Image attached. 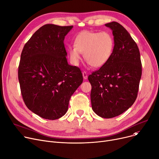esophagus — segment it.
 Listing matches in <instances>:
<instances>
[{
	"label": "esophagus",
	"instance_id": "1",
	"mask_svg": "<svg viewBox=\"0 0 159 159\" xmlns=\"http://www.w3.org/2000/svg\"><path fill=\"white\" fill-rule=\"evenodd\" d=\"M82 76H83V78H84V80L87 79H88V74L86 71H84L82 73Z\"/></svg>",
	"mask_w": 159,
	"mask_h": 159
}]
</instances>
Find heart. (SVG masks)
I'll return each instance as SVG.
<instances>
[{"instance_id": "b5f03b06", "label": "heart", "mask_w": 159, "mask_h": 159, "mask_svg": "<svg viewBox=\"0 0 159 159\" xmlns=\"http://www.w3.org/2000/svg\"><path fill=\"white\" fill-rule=\"evenodd\" d=\"M114 47V39L110 33L84 30L75 37L74 47L70 48L69 53L72 62L77 64L80 58V53H84L86 61L97 68L110 61Z\"/></svg>"}]
</instances>
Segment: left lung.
<instances>
[{
    "instance_id": "1",
    "label": "left lung",
    "mask_w": 159,
    "mask_h": 159,
    "mask_svg": "<svg viewBox=\"0 0 159 159\" xmlns=\"http://www.w3.org/2000/svg\"><path fill=\"white\" fill-rule=\"evenodd\" d=\"M112 30L113 55L104 66L89 75L92 110L110 119L128 110L137 97L142 75L139 48L128 31L116 22L106 24Z\"/></svg>"
}]
</instances>
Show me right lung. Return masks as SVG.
<instances>
[{
  "mask_svg": "<svg viewBox=\"0 0 159 159\" xmlns=\"http://www.w3.org/2000/svg\"><path fill=\"white\" fill-rule=\"evenodd\" d=\"M73 26L46 24L24 45L18 77L24 102L40 117L55 120L64 116L70 99L83 81L78 67L68 64L65 36Z\"/></svg>",
  "mask_w": 159,
  "mask_h": 159,
  "instance_id": "right-lung-1",
  "label": "right lung"
}]
</instances>
